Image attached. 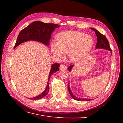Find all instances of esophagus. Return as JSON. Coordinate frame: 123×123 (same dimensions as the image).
Instances as JSON below:
<instances>
[{
	"label": "esophagus",
	"mask_w": 123,
	"mask_h": 123,
	"mask_svg": "<svg viewBox=\"0 0 123 123\" xmlns=\"http://www.w3.org/2000/svg\"><path fill=\"white\" fill-rule=\"evenodd\" d=\"M67 67L66 65L62 64L60 65V67H59V69L60 70H66Z\"/></svg>",
	"instance_id": "34e87169"
}]
</instances>
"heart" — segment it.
I'll use <instances>...</instances> for the list:
<instances>
[{"label":"heart","mask_w":123,"mask_h":123,"mask_svg":"<svg viewBox=\"0 0 123 123\" xmlns=\"http://www.w3.org/2000/svg\"><path fill=\"white\" fill-rule=\"evenodd\" d=\"M93 40L89 35L77 31H67L57 35L56 43L51 44L53 54L62 58L69 53L70 61L75 62L82 59L90 51Z\"/></svg>","instance_id":"heart-1"}]
</instances>
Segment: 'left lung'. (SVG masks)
<instances>
[{
  "instance_id": "left-lung-1",
  "label": "left lung",
  "mask_w": 123,
  "mask_h": 123,
  "mask_svg": "<svg viewBox=\"0 0 123 123\" xmlns=\"http://www.w3.org/2000/svg\"><path fill=\"white\" fill-rule=\"evenodd\" d=\"M91 29L95 32V34L96 36H97L98 43H96V47H95L96 49H106V50H108L111 51V49L110 47L109 42L108 40V39L106 38V36L101 34L100 33H99L97 30L95 29L94 28H91ZM73 66H74L73 65L70 66L68 68V70L71 71V70L72 68L73 67ZM68 89L71 96L72 98H73L74 99L79 100V101H81V100H87V101H89V100H92V99L80 98L76 97V96L72 93L71 90L70 88L69 83H68Z\"/></svg>"
}]
</instances>
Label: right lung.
Returning <instances> with one entry per match:
<instances>
[{"instance_id":"obj_1","label":"right lung","mask_w":123,"mask_h":123,"mask_svg":"<svg viewBox=\"0 0 123 123\" xmlns=\"http://www.w3.org/2000/svg\"><path fill=\"white\" fill-rule=\"evenodd\" d=\"M59 25L54 24H46L39 21H34L30 24L28 27L25 28L20 32L17 38L16 43L15 44L14 48H16L21 43L27 41L33 40L42 43L46 46L49 45V42L51 38L52 33L56 28ZM59 64H54L51 66V69L48 77L47 87L42 93L33 98L31 99H40L46 96L49 92V80L50 77L54 73L59 71Z\"/></svg>"}]
</instances>
